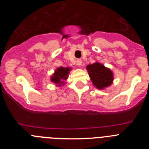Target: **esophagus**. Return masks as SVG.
<instances>
[{"mask_svg": "<svg viewBox=\"0 0 149 149\" xmlns=\"http://www.w3.org/2000/svg\"><path fill=\"white\" fill-rule=\"evenodd\" d=\"M77 65H78V66H81V65H82V60H77Z\"/></svg>", "mask_w": 149, "mask_h": 149, "instance_id": "obj_1", "label": "esophagus"}]
</instances>
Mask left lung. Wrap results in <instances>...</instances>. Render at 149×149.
<instances>
[{"label": "left lung", "instance_id": "8db88e82", "mask_svg": "<svg viewBox=\"0 0 149 149\" xmlns=\"http://www.w3.org/2000/svg\"><path fill=\"white\" fill-rule=\"evenodd\" d=\"M86 70L93 84L97 89H105L113 82L114 75L113 72L98 62L88 65Z\"/></svg>", "mask_w": 149, "mask_h": 149}]
</instances>
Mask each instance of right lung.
Instances as JSON below:
<instances>
[{
    "label": "right lung",
    "instance_id": "add662e5",
    "mask_svg": "<svg viewBox=\"0 0 149 149\" xmlns=\"http://www.w3.org/2000/svg\"><path fill=\"white\" fill-rule=\"evenodd\" d=\"M72 70L70 67H58L51 76V81L56 84V86L65 85V81L68 79L69 72Z\"/></svg>",
    "mask_w": 149,
    "mask_h": 149
}]
</instances>
